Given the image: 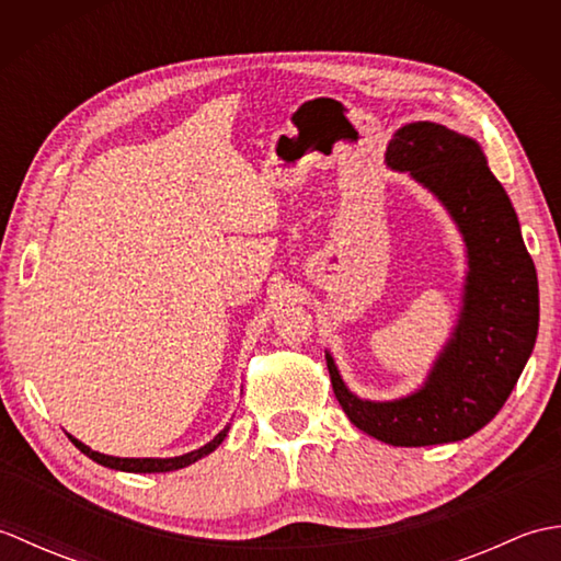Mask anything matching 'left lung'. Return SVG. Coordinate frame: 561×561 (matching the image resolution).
<instances>
[{
    "label": "left lung",
    "instance_id": "left-lung-1",
    "mask_svg": "<svg viewBox=\"0 0 561 561\" xmlns=\"http://www.w3.org/2000/svg\"><path fill=\"white\" fill-rule=\"evenodd\" d=\"M386 159L432 190L460 226L470 265L460 320L414 396L368 402L342 383L330 354L328 371L342 410L368 436L392 446L450 444L490 424L514 390L538 337V274L478 141L436 123H410Z\"/></svg>",
    "mask_w": 561,
    "mask_h": 561
}]
</instances>
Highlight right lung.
<instances>
[{
  "instance_id": "right-lung-1",
  "label": "right lung",
  "mask_w": 561,
  "mask_h": 561,
  "mask_svg": "<svg viewBox=\"0 0 561 561\" xmlns=\"http://www.w3.org/2000/svg\"><path fill=\"white\" fill-rule=\"evenodd\" d=\"M226 432H229V426L214 436L207 446H202L193 453H185V456H178V458H113V456H103V453H99V450H91L89 446H83L81 440H77L75 436H69V438H71V444H75L83 453V456H89L91 460H96L99 465H105V468L123 470V472H171V470H181V468H185V465L195 462L199 458H205L207 453H211L214 448L221 444Z\"/></svg>"
}]
</instances>
